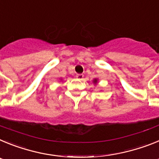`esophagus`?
I'll return each instance as SVG.
<instances>
[{"label": "esophagus", "instance_id": "1", "mask_svg": "<svg viewBox=\"0 0 159 159\" xmlns=\"http://www.w3.org/2000/svg\"><path fill=\"white\" fill-rule=\"evenodd\" d=\"M76 78L78 79V80H83V78H84V75H83V74H77Z\"/></svg>", "mask_w": 159, "mask_h": 159}]
</instances>
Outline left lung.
Instances as JSON below:
<instances>
[{"label":"left lung","mask_w":159,"mask_h":159,"mask_svg":"<svg viewBox=\"0 0 159 159\" xmlns=\"http://www.w3.org/2000/svg\"><path fill=\"white\" fill-rule=\"evenodd\" d=\"M95 82H96V80H95Z\"/></svg>","instance_id":"left-lung-1"}]
</instances>
